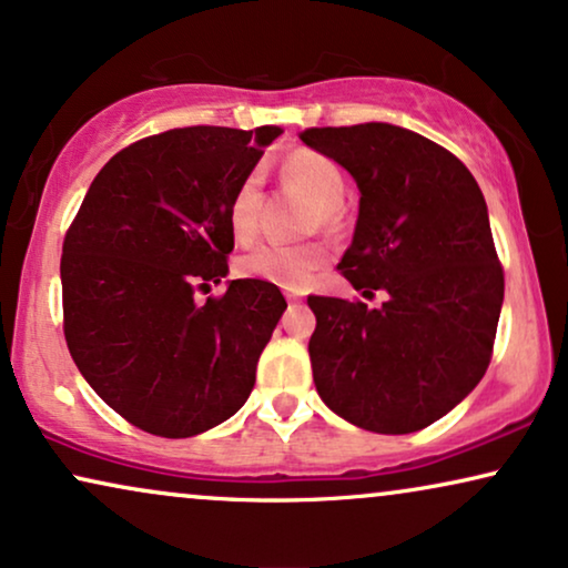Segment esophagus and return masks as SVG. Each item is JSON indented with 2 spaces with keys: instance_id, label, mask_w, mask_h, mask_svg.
<instances>
[{
  "instance_id": "1",
  "label": "esophagus",
  "mask_w": 568,
  "mask_h": 568,
  "mask_svg": "<svg viewBox=\"0 0 568 568\" xmlns=\"http://www.w3.org/2000/svg\"><path fill=\"white\" fill-rule=\"evenodd\" d=\"M285 298H288V304H298L301 293L298 291H285Z\"/></svg>"
}]
</instances>
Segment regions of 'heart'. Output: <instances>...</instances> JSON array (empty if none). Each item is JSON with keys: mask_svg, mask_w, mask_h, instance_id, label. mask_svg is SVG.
<instances>
[{"mask_svg": "<svg viewBox=\"0 0 568 568\" xmlns=\"http://www.w3.org/2000/svg\"><path fill=\"white\" fill-rule=\"evenodd\" d=\"M283 179L288 184L298 186L316 202V221L324 229H332L339 217V205L345 200V173L329 155L316 153V150L298 148L285 155ZM260 205L262 189L260 181L248 176L244 184L236 189L229 205V229L239 244H246L256 236L260 229ZM329 254L320 244H267L254 246L252 252L239 260V272L244 277L264 280V283L280 285V288L298 291L327 264Z\"/></svg>", "mask_w": 568, "mask_h": 568, "instance_id": "obj_1", "label": "heart"}]
</instances>
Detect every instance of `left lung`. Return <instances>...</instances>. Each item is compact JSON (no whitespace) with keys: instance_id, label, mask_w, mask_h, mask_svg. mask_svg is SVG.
Instances as JSON below:
<instances>
[{"instance_id":"left-lung-1","label":"left lung","mask_w":568,"mask_h":568,"mask_svg":"<svg viewBox=\"0 0 568 568\" xmlns=\"http://www.w3.org/2000/svg\"><path fill=\"white\" fill-rule=\"evenodd\" d=\"M308 148L361 189L353 244L337 270L387 301L308 296V339L324 405L376 434H413L447 415L486 374L504 267L473 173L447 148L395 124L314 126Z\"/></svg>"}]
</instances>
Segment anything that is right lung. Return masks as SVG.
Returning a JSON list of instances; mask_svg holds the SVG:
<instances>
[{
    "mask_svg": "<svg viewBox=\"0 0 568 568\" xmlns=\"http://www.w3.org/2000/svg\"><path fill=\"white\" fill-rule=\"evenodd\" d=\"M277 126H184L119 150L62 246L64 339L95 395L153 436L229 420L285 312L264 280H231L229 205Z\"/></svg>",
    "mask_w": 568,
    "mask_h": 568,
    "instance_id": "right-lung-1",
    "label": "right lung"
}]
</instances>
